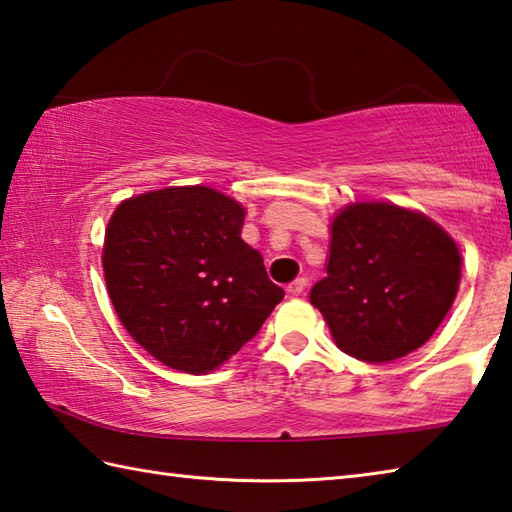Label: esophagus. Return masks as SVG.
<instances>
[{"label":"esophagus","mask_w":512,"mask_h":512,"mask_svg":"<svg viewBox=\"0 0 512 512\" xmlns=\"http://www.w3.org/2000/svg\"><path fill=\"white\" fill-rule=\"evenodd\" d=\"M304 288H306V280H304V277H297L295 282L288 284V293H291V295H302Z\"/></svg>","instance_id":"1"}]
</instances>
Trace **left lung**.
Here are the masks:
<instances>
[{"label":"left lung","instance_id":"1","mask_svg":"<svg viewBox=\"0 0 512 512\" xmlns=\"http://www.w3.org/2000/svg\"><path fill=\"white\" fill-rule=\"evenodd\" d=\"M459 277V248L434 221L389 203H356L333 219L327 277L311 288V304L342 351L389 362L430 340Z\"/></svg>","mask_w":512,"mask_h":512}]
</instances>
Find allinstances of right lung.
Masks as SVG:
<instances>
[{"label":"right lung","mask_w":512,"mask_h":512,"mask_svg":"<svg viewBox=\"0 0 512 512\" xmlns=\"http://www.w3.org/2000/svg\"><path fill=\"white\" fill-rule=\"evenodd\" d=\"M244 208L206 185L123 201L102 268L123 327L163 365L208 374L253 340L284 291L241 239Z\"/></svg>","instance_id":"add662e5"}]
</instances>
